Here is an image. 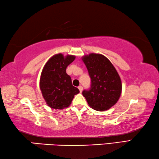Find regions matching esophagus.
Masks as SVG:
<instances>
[{
	"label": "esophagus",
	"mask_w": 159,
	"mask_h": 159,
	"mask_svg": "<svg viewBox=\"0 0 159 159\" xmlns=\"http://www.w3.org/2000/svg\"><path fill=\"white\" fill-rule=\"evenodd\" d=\"M79 90H80V92L81 93L82 90H83V87L81 86V85H80V86H79Z\"/></svg>",
	"instance_id": "obj_1"
}]
</instances>
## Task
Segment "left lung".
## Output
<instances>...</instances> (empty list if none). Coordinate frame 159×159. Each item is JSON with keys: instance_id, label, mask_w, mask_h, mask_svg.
<instances>
[{"instance_id": "left-lung-1", "label": "left lung", "mask_w": 159, "mask_h": 159, "mask_svg": "<svg viewBox=\"0 0 159 159\" xmlns=\"http://www.w3.org/2000/svg\"><path fill=\"white\" fill-rule=\"evenodd\" d=\"M91 79L89 90L83 95L90 107L105 111L115 105L122 93V82L119 74L107 57L91 53L82 57Z\"/></svg>"}]
</instances>
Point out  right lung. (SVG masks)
<instances>
[{"label":"right lung","instance_id":"right-lung-1","mask_svg":"<svg viewBox=\"0 0 159 159\" xmlns=\"http://www.w3.org/2000/svg\"><path fill=\"white\" fill-rule=\"evenodd\" d=\"M75 57L57 54L48 60L42 69L39 87L47 104L53 109L62 110L69 107L74 95L79 93L73 86L71 79L66 72L67 66Z\"/></svg>","mask_w":159,"mask_h":159}]
</instances>
